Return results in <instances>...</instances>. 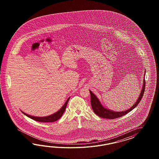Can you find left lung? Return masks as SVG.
Segmentation results:
<instances>
[{"label":"left lung","instance_id":"left-lung-1","mask_svg":"<svg viewBox=\"0 0 159 159\" xmlns=\"http://www.w3.org/2000/svg\"><path fill=\"white\" fill-rule=\"evenodd\" d=\"M146 73V72H145ZM145 75V74H144ZM145 77V76H144ZM144 77V81H143V85L142 87V89L140 93L138 100L135 102V104L130 108L129 110L124 111H120V112H114V111H111L108 109H107L104 108L103 106L101 105V102L98 100V99L90 90V97H91V105H92V109L94 113L99 116L100 117L106 118V119H115L117 118H120V116H125L128 112L132 111L133 109H134L136 106L139 104L140 101L142 98V97L144 94V90H145V77Z\"/></svg>","mask_w":159,"mask_h":159}]
</instances>
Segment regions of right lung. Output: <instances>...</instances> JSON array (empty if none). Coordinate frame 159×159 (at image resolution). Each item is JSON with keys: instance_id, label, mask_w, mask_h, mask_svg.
Masks as SVG:
<instances>
[{"instance_id": "obj_1", "label": "right lung", "mask_w": 159, "mask_h": 159, "mask_svg": "<svg viewBox=\"0 0 159 159\" xmlns=\"http://www.w3.org/2000/svg\"><path fill=\"white\" fill-rule=\"evenodd\" d=\"M70 98H69L67 100V101L65 102V103L64 104V105L59 110L57 111V112H55V114H53L52 115L48 116H45V117H37V116H29L28 114H25L22 111V112L24 114V115H25L27 116H29V118H31L32 120L38 122H55L56 120H59L62 116L63 112L65 111L66 110V107L67 106V102L69 101Z\"/></svg>"}]
</instances>
